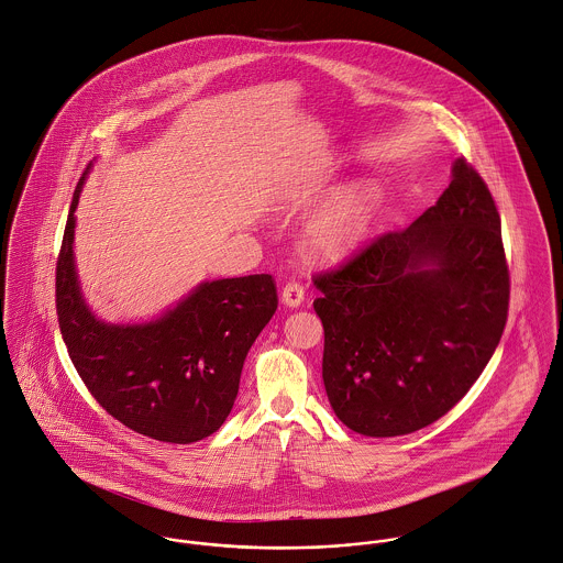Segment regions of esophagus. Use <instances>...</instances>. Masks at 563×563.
<instances>
[{
  "mask_svg": "<svg viewBox=\"0 0 563 563\" xmlns=\"http://www.w3.org/2000/svg\"><path fill=\"white\" fill-rule=\"evenodd\" d=\"M306 299V288L299 284V282H288L284 288H282V301L290 308H299Z\"/></svg>",
  "mask_w": 563,
  "mask_h": 563,
  "instance_id": "esophagus-1",
  "label": "esophagus"
}]
</instances>
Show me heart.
I'll return each instance as SVG.
<instances>
[{
	"label": "heart",
	"mask_w": 563,
	"mask_h": 563,
	"mask_svg": "<svg viewBox=\"0 0 563 563\" xmlns=\"http://www.w3.org/2000/svg\"><path fill=\"white\" fill-rule=\"evenodd\" d=\"M374 211V189H350L310 222L306 233L310 253L321 260L343 257L365 238Z\"/></svg>",
	"instance_id": "b5f03b06"
}]
</instances>
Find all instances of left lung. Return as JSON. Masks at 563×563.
I'll return each instance as SVG.
<instances>
[{"label":"left lung","mask_w":563,"mask_h":563,"mask_svg":"<svg viewBox=\"0 0 563 563\" xmlns=\"http://www.w3.org/2000/svg\"><path fill=\"white\" fill-rule=\"evenodd\" d=\"M323 384L336 417L367 437L430 426L456 406L507 325L500 213L465 157L412 224L314 275Z\"/></svg>","instance_id":"left-lung-1"}]
</instances>
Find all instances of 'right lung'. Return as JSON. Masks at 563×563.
<instances>
[{"label":"right lung","instance_id":"right-lung-1","mask_svg":"<svg viewBox=\"0 0 563 563\" xmlns=\"http://www.w3.org/2000/svg\"><path fill=\"white\" fill-rule=\"evenodd\" d=\"M82 184L85 177L56 262V314L69 358L93 399L126 428L166 443L205 439L231 412L244 358L277 310L275 279L205 282L153 323H102L89 312L74 268Z\"/></svg>","mask_w":563,"mask_h":563}]
</instances>
